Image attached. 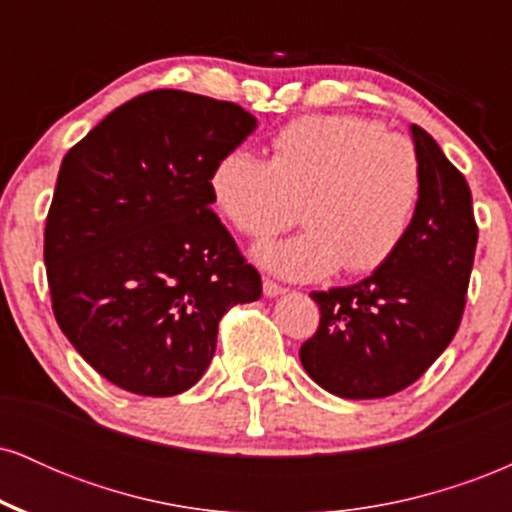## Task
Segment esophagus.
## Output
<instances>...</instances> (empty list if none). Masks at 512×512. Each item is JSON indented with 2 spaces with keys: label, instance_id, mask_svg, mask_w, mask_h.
<instances>
[{
  "label": "esophagus",
  "instance_id": "34e87169",
  "mask_svg": "<svg viewBox=\"0 0 512 512\" xmlns=\"http://www.w3.org/2000/svg\"><path fill=\"white\" fill-rule=\"evenodd\" d=\"M262 291H264V296L267 298H276V296H281V293H284L286 289L284 286H279V284H274V281H264V286H262Z\"/></svg>",
  "mask_w": 512,
  "mask_h": 512
}]
</instances>
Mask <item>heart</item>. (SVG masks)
I'll use <instances>...</instances> for the list:
<instances>
[{"label": "heart", "instance_id": "b5f03b06", "mask_svg": "<svg viewBox=\"0 0 512 512\" xmlns=\"http://www.w3.org/2000/svg\"><path fill=\"white\" fill-rule=\"evenodd\" d=\"M223 219L252 240L291 226L296 202L308 228L262 245L255 260L291 281L344 269L368 274L395 255L421 202L414 144L354 115L301 117L272 139V158L223 156L209 180Z\"/></svg>", "mask_w": 512, "mask_h": 512}]
</instances>
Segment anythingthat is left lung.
I'll list each match as a JSON object with an SVG mask.
<instances>
[{
  "instance_id": "left-lung-1",
  "label": "left lung",
  "mask_w": 512,
  "mask_h": 512,
  "mask_svg": "<svg viewBox=\"0 0 512 512\" xmlns=\"http://www.w3.org/2000/svg\"><path fill=\"white\" fill-rule=\"evenodd\" d=\"M421 202L407 238L354 286L315 291L320 327L301 346L305 373L344 399L404 390L448 349L477 250L472 192L431 134L411 125Z\"/></svg>"
}]
</instances>
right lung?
Segmentation results:
<instances>
[{
	"label": "right lung",
	"mask_w": 512,
	"mask_h": 512,
	"mask_svg": "<svg viewBox=\"0 0 512 512\" xmlns=\"http://www.w3.org/2000/svg\"><path fill=\"white\" fill-rule=\"evenodd\" d=\"M255 129L236 103L166 88L115 108L64 156L45 223L52 310L81 358L122 390H190L223 313L262 296L209 190Z\"/></svg>",
	"instance_id": "add662e5"
}]
</instances>
